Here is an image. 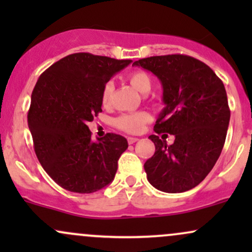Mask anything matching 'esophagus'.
<instances>
[{
    "mask_svg": "<svg viewBox=\"0 0 252 252\" xmlns=\"http://www.w3.org/2000/svg\"><path fill=\"white\" fill-rule=\"evenodd\" d=\"M126 140H128V143H129V144H132V143L137 142L138 138H137V137H128V138H126Z\"/></svg>",
    "mask_w": 252,
    "mask_h": 252,
    "instance_id": "esophagus-1",
    "label": "esophagus"
}]
</instances>
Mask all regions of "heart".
Listing matches in <instances>:
<instances>
[{"label": "heart", "instance_id": "1", "mask_svg": "<svg viewBox=\"0 0 252 252\" xmlns=\"http://www.w3.org/2000/svg\"><path fill=\"white\" fill-rule=\"evenodd\" d=\"M128 82L132 88L137 90V91L142 92V94H147L152 89L153 82L152 78L147 72L144 71H134L128 76ZM114 83L110 82L105 83L104 88L102 90V96H100V100H102L103 105H108L111 100L112 92H114ZM150 121L149 114L147 112H135V114H124L121 115L115 120V126L118 129L123 130V131L129 132V134H138L142 131L144 124L148 123Z\"/></svg>", "mask_w": 252, "mask_h": 252}]
</instances>
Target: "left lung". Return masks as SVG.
<instances>
[{
    "label": "left lung",
    "mask_w": 252,
    "mask_h": 252,
    "mask_svg": "<svg viewBox=\"0 0 252 252\" xmlns=\"http://www.w3.org/2000/svg\"><path fill=\"white\" fill-rule=\"evenodd\" d=\"M132 65L161 80L166 106L154 130L175 137L168 146L149 136L155 153L144 163L147 179L166 193L194 189L212 170L226 138L230 108L224 84L206 63L185 54L144 58Z\"/></svg>",
    "instance_id": "1"
}]
</instances>
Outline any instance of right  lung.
Returning a JSON list of instances; mask_svg holds the SVG:
<instances>
[{
	"label": "right lung",
	"mask_w": 252,
	"mask_h": 252,
	"mask_svg": "<svg viewBox=\"0 0 252 252\" xmlns=\"http://www.w3.org/2000/svg\"><path fill=\"white\" fill-rule=\"evenodd\" d=\"M131 60L74 53L50 66L32 92L28 126L39 162L63 189L94 193L114 180L123 136L91 140L88 122L102 112V90Z\"/></svg>",
	"instance_id": "obj_1"
}]
</instances>
